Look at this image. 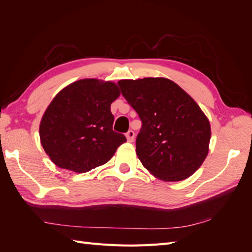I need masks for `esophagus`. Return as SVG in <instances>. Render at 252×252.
<instances>
[{"label":"esophagus","instance_id":"esophagus-1","mask_svg":"<svg viewBox=\"0 0 252 252\" xmlns=\"http://www.w3.org/2000/svg\"><path fill=\"white\" fill-rule=\"evenodd\" d=\"M134 136H135V134H134V132H133L132 130H129V131L126 133V138H127V141H128L129 143H132V142L134 141Z\"/></svg>","mask_w":252,"mask_h":252}]
</instances>
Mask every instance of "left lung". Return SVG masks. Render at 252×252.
Listing matches in <instances>:
<instances>
[{"mask_svg":"<svg viewBox=\"0 0 252 252\" xmlns=\"http://www.w3.org/2000/svg\"><path fill=\"white\" fill-rule=\"evenodd\" d=\"M118 84L142 121L135 152L145 168L165 182L192 175L207 157L211 138L210 123L200 106L169 79Z\"/></svg>","mask_w":252,"mask_h":252,"instance_id":"8db88e82","label":"left lung"}]
</instances>
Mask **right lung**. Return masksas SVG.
<instances>
[{
  "mask_svg": "<svg viewBox=\"0 0 252 252\" xmlns=\"http://www.w3.org/2000/svg\"><path fill=\"white\" fill-rule=\"evenodd\" d=\"M120 96L116 83L97 79L75 81L53 97L40 123V140L60 168L78 173L107 163L124 134L113 131L110 111Z\"/></svg>",
  "mask_w": 252,
  "mask_h": 252,
  "instance_id": "1",
  "label": "right lung"
}]
</instances>
